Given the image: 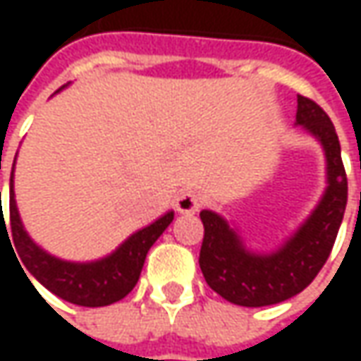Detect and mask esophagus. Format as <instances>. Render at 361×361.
I'll return each mask as SVG.
<instances>
[{
    "instance_id": "34e87169",
    "label": "esophagus",
    "mask_w": 361,
    "mask_h": 361,
    "mask_svg": "<svg viewBox=\"0 0 361 361\" xmlns=\"http://www.w3.org/2000/svg\"><path fill=\"white\" fill-rule=\"evenodd\" d=\"M202 207V197L192 190V188H187L178 195L176 199V211L178 213H185V215H190V213H197Z\"/></svg>"
}]
</instances>
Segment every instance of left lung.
Returning a JSON list of instances; mask_svg holds the SVG:
<instances>
[{"label":"left lung","instance_id":"obj_1","mask_svg":"<svg viewBox=\"0 0 361 361\" xmlns=\"http://www.w3.org/2000/svg\"><path fill=\"white\" fill-rule=\"evenodd\" d=\"M295 126L322 146L326 188L312 213L287 237L271 247L251 245L233 221L213 209L201 211L204 239L199 265L204 281L235 305L265 307L301 293L324 267L338 237L348 178L336 128L326 112L303 96H298Z\"/></svg>","mask_w":361,"mask_h":361}]
</instances>
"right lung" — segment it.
<instances>
[{
    "label": "right lung",
    "instance_id": "1",
    "mask_svg": "<svg viewBox=\"0 0 361 361\" xmlns=\"http://www.w3.org/2000/svg\"><path fill=\"white\" fill-rule=\"evenodd\" d=\"M13 171H16V162H13L11 178H9V221H11L13 247L18 249V255L21 259L20 265H23L21 269H27V273L34 275V279H37L54 295L66 299L74 305H82V307H104L126 298L140 277L148 249L173 223L174 211H166L150 225L134 231L130 237H126L108 255L92 259V261H68V259L48 253L25 231L20 211H18V202H16ZM0 225L1 227L6 225V219H1Z\"/></svg>",
    "mask_w": 361,
    "mask_h": 361
}]
</instances>
